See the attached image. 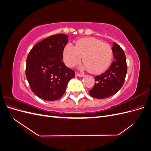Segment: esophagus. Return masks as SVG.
<instances>
[{"label":"esophagus","instance_id":"esophagus-1","mask_svg":"<svg viewBox=\"0 0 151 151\" xmlns=\"http://www.w3.org/2000/svg\"><path fill=\"white\" fill-rule=\"evenodd\" d=\"M75 74L76 76H79V77H83L84 76L83 74H79V73H78L77 72H75Z\"/></svg>","mask_w":151,"mask_h":151}]
</instances>
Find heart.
I'll return each instance as SVG.
<instances>
[{"instance_id": "b5f03b06", "label": "heart", "mask_w": 151, "mask_h": 151, "mask_svg": "<svg viewBox=\"0 0 151 151\" xmlns=\"http://www.w3.org/2000/svg\"><path fill=\"white\" fill-rule=\"evenodd\" d=\"M113 51L110 45L94 38L79 40L76 46L68 43L63 52V58L68 67H74L81 62L93 74L104 71L110 64Z\"/></svg>"}]
</instances>
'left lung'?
Instances as JSON below:
<instances>
[{"label": "left lung", "instance_id": "left-lung-1", "mask_svg": "<svg viewBox=\"0 0 151 151\" xmlns=\"http://www.w3.org/2000/svg\"><path fill=\"white\" fill-rule=\"evenodd\" d=\"M115 60L107 70L94 77L96 83L89 93L94 98L104 99L115 94L123 86L127 72L125 54L115 42L112 47Z\"/></svg>", "mask_w": 151, "mask_h": 151}]
</instances>
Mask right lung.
<instances>
[{
  "label": "right lung",
  "instance_id": "1",
  "mask_svg": "<svg viewBox=\"0 0 151 151\" xmlns=\"http://www.w3.org/2000/svg\"><path fill=\"white\" fill-rule=\"evenodd\" d=\"M68 36L57 34L41 41L32 48L26 59V77L30 88L47 101L60 98L75 72L63 62Z\"/></svg>",
  "mask_w": 151,
  "mask_h": 151
}]
</instances>
